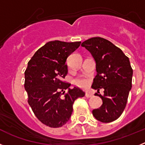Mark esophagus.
<instances>
[{
  "label": "esophagus",
  "mask_w": 145,
  "mask_h": 145,
  "mask_svg": "<svg viewBox=\"0 0 145 145\" xmlns=\"http://www.w3.org/2000/svg\"><path fill=\"white\" fill-rule=\"evenodd\" d=\"M85 97H87V98H90V97H92V94L90 92H86V93H85Z\"/></svg>",
  "instance_id": "esophagus-1"
}]
</instances>
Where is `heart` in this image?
Listing matches in <instances>:
<instances>
[{
    "label": "heart",
    "mask_w": 145,
    "mask_h": 145,
    "mask_svg": "<svg viewBox=\"0 0 145 145\" xmlns=\"http://www.w3.org/2000/svg\"><path fill=\"white\" fill-rule=\"evenodd\" d=\"M74 82L78 86L83 88H87L88 86V84H89L88 79H86L84 77H78L76 79H75Z\"/></svg>",
    "instance_id": "heart-1"
}]
</instances>
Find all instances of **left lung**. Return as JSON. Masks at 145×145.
<instances>
[{
  "mask_svg": "<svg viewBox=\"0 0 145 145\" xmlns=\"http://www.w3.org/2000/svg\"><path fill=\"white\" fill-rule=\"evenodd\" d=\"M91 54L96 61L97 75L92 88L99 92L104 88V96L99 109L92 111L97 120L110 123L117 120L123 112L132 86L133 70L129 57L122 50L105 38L94 37L81 44Z\"/></svg>",
  "mask_w": 145,
  "mask_h": 145,
  "instance_id": "8db88e82",
  "label": "left lung"
}]
</instances>
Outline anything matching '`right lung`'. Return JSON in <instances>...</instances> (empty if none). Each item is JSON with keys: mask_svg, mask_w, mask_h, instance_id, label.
Masks as SVG:
<instances>
[{"mask_svg": "<svg viewBox=\"0 0 145 145\" xmlns=\"http://www.w3.org/2000/svg\"><path fill=\"white\" fill-rule=\"evenodd\" d=\"M80 43L49 41L28 61L25 72L28 104L37 118L47 126L59 128L65 125L70 120L75 99L85 96L80 88L71 89L70 84L62 80L67 74V58Z\"/></svg>", "mask_w": 145, "mask_h": 145, "instance_id": "obj_1", "label": "right lung"}]
</instances>
